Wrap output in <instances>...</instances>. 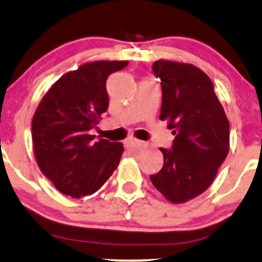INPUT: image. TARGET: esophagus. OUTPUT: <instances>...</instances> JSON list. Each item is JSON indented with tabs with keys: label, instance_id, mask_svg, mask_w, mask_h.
<instances>
[{
	"label": "esophagus",
	"instance_id": "34e87169",
	"mask_svg": "<svg viewBox=\"0 0 262 262\" xmlns=\"http://www.w3.org/2000/svg\"><path fill=\"white\" fill-rule=\"evenodd\" d=\"M126 143H127L130 147H143V146H146V143H144L143 141L136 140V138H130V140L126 141Z\"/></svg>",
	"mask_w": 262,
	"mask_h": 262
}]
</instances>
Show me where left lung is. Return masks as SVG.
<instances>
[{
  "instance_id": "1",
  "label": "left lung",
  "mask_w": 262,
  "mask_h": 262,
  "mask_svg": "<svg viewBox=\"0 0 262 262\" xmlns=\"http://www.w3.org/2000/svg\"><path fill=\"white\" fill-rule=\"evenodd\" d=\"M153 73L163 90L160 120L175 135L160 148L164 165L150 181L169 202L181 204L209 188L230 150V122L214 83L192 64L159 59Z\"/></svg>"
}]
</instances>
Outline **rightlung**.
<instances>
[{
    "label": "right lung",
    "instance_id": "add662e5",
    "mask_svg": "<svg viewBox=\"0 0 262 262\" xmlns=\"http://www.w3.org/2000/svg\"><path fill=\"white\" fill-rule=\"evenodd\" d=\"M127 60L85 63L57 80L32 118V146L40 170L63 194L73 198L93 194L120 163V142L90 134L109 105L105 82Z\"/></svg>",
    "mask_w": 262,
    "mask_h": 262
}]
</instances>
